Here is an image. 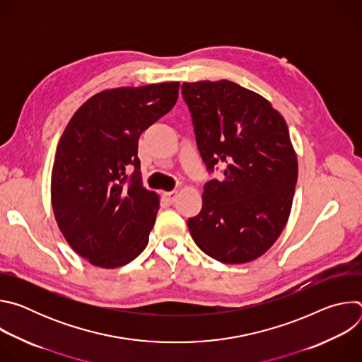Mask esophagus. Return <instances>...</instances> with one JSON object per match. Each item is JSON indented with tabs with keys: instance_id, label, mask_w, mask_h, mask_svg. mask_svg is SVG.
Returning a JSON list of instances; mask_svg holds the SVG:
<instances>
[{
	"instance_id": "esophagus-1",
	"label": "esophagus",
	"mask_w": 362,
	"mask_h": 362,
	"mask_svg": "<svg viewBox=\"0 0 362 362\" xmlns=\"http://www.w3.org/2000/svg\"><path fill=\"white\" fill-rule=\"evenodd\" d=\"M163 197H165V200H166L169 204H173V203L176 202L177 192H165V193H163Z\"/></svg>"
}]
</instances>
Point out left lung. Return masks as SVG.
<instances>
[{
    "label": "left lung",
    "mask_w": 362,
    "mask_h": 362,
    "mask_svg": "<svg viewBox=\"0 0 362 362\" xmlns=\"http://www.w3.org/2000/svg\"><path fill=\"white\" fill-rule=\"evenodd\" d=\"M196 144L209 172L202 211L187 221L196 245L222 264L262 256L284 230L298 179L288 126L271 103L233 81L183 83Z\"/></svg>",
    "instance_id": "8db88e82"
}]
</instances>
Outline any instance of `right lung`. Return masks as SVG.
I'll return each instance as SVG.
<instances>
[{
	"instance_id": "1",
	"label": "right lung",
	"mask_w": 362,
	"mask_h": 362,
	"mask_svg": "<svg viewBox=\"0 0 362 362\" xmlns=\"http://www.w3.org/2000/svg\"><path fill=\"white\" fill-rule=\"evenodd\" d=\"M179 86L100 91L73 115L60 137L51 206L67 243L94 267H123L147 246L159 194L143 187L137 143L176 105Z\"/></svg>"
}]
</instances>
